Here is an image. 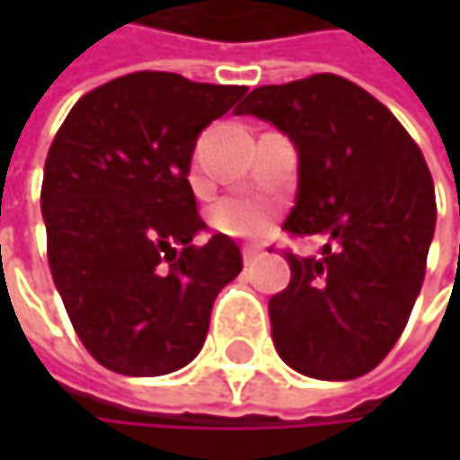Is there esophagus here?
Wrapping results in <instances>:
<instances>
[{"label": "esophagus", "mask_w": 460, "mask_h": 460, "mask_svg": "<svg viewBox=\"0 0 460 460\" xmlns=\"http://www.w3.org/2000/svg\"><path fill=\"white\" fill-rule=\"evenodd\" d=\"M258 255H261V250H258V247H244V250H242V258H244V263H252Z\"/></svg>", "instance_id": "34e87169"}]
</instances>
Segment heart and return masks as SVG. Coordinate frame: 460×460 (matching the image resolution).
Here are the masks:
<instances>
[{
    "instance_id": "b5f03b06",
    "label": "heart",
    "mask_w": 460,
    "mask_h": 460,
    "mask_svg": "<svg viewBox=\"0 0 460 460\" xmlns=\"http://www.w3.org/2000/svg\"><path fill=\"white\" fill-rule=\"evenodd\" d=\"M213 224H216V229L231 234V236L255 239V236H263L269 231L271 216L261 205H252L244 199H224L213 210Z\"/></svg>"
}]
</instances>
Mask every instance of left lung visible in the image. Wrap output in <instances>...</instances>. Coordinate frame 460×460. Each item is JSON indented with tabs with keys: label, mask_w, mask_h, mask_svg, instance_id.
<instances>
[{
	"label": "left lung",
	"mask_w": 460,
	"mask_h": 460,
	"mask_svg": "<svg viewBox=\"0 0 460 460\" xmlns=\"http://www.w3.org/2000/svg\"><path fill=\"white\" fill-rule=\"evenodd\" d=\"M236 114L298 148L285 231L330 239L322 258L285 250L290 285L269 301L274 346L309 378H359L400 341L423 285L437 221L429 164L381 101L335 74L255 87Z\"/></svg>",
	"instance_id": "8db88e82"
}]
</instances>
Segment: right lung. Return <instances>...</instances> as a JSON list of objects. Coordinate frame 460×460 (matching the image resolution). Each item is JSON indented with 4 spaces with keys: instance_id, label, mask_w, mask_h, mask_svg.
Instances as JSON below:
<instances>
[{
    "instance_id": "1",
    "label": "right lung",
    "mask_w": 460,
    "mask_h": 460,
    "mask_svg": "<svg viewBox=\"0 0 460 460\" xmlns=\"http://www.w3.org/2000/svg\"><path fill=\"white\" fill-rule=\"evenodd\" d=\"M247 93L136 71L82 95L47 151V261L84 349L122 376L189 365L213 301L242 271L226 234L205 229L189 183L199 133Z\"/></svg>"
}]
</instances>
